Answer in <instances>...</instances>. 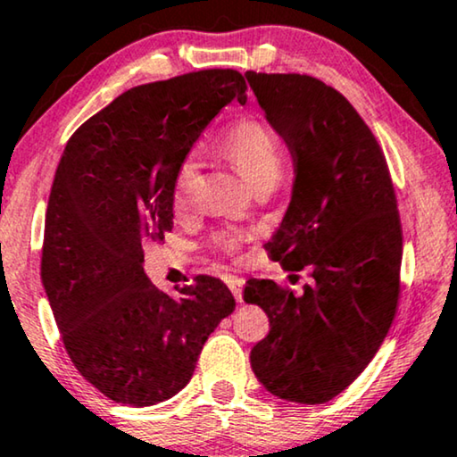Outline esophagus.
<instances>
[{"label": "esophagus", "mask_w": 457, "mask_h": 457, "mask_svg": "<svg viewBox=\"0 0 457 457\" xmlns=\"http://www.w3.org/2000/svg\"><path fill=\"white\" fill-rule=\"evenodd\" d=\"M227 285H228V289L233 291L237 303H243V278H239V277H228V278H227Z\"/></svg>", "instance_id": "1"}]
</instances>
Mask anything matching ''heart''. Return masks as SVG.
I'll use <instances>...</instances> for the list:
<instances>
[{
	"mask_svg": "<svg viewBox=\"0 0 457 457\" xmlns=\"http://www.w3.org/2000/svg\"><path fill=\"white\" fill-rule=\"evenodd\" d=\"M222 149L253 189L264 183H277L280 170H283V145H280L278 137L266 124L253 120V118L235 122L222 137ZM197 179L199 162L195 155H187L179 164L177 177H174V208H185L193 189H195ZM218 243L222 247H233V239L228 235L218 237Z\"/></svg>",
	"mask_w": 457,
	"mask_h": 457,
	"instance_id": "b5f03b06",
	"label": "heart"
}]
</instances>
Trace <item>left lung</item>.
<instances>
[{
  "instance_id": "left-lung-1",
  "label": "left lung",
  "mask_w": 457,
  "mask_h": 457,
  "mask_svg": "<svg viewBox=\"0 0 457 457\" xmlns=\"http://www.w3.org/2000/svg\"><path fill=\"white\" fill-rule=\"evenodd\" d=\"M245 77L295 164L289 208L266 249L291 277L312 274L302 295L247 280L243 299L270 320L249 361L272 395L324 403L370 364L395 316V191L377 139L339 91L305 74Z\"/></svg>"
}]
</instances>
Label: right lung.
Segmentation results:
<instances>
[{"label":"right lung","mask_w":457,"mask_h":457,"mask_svg":"<svg viewBox=\"0 0 457 457\" xmlns=\"http://www.w3.org/2000/svg\"><path fill=\"white\" fill-rule=\"evenodd\" d=\"M237 71L135 87L66 143L49 193L41 280L72 364L112 402L145 408L183 389L235 297L197 277L168 295L143 272L145 239L172 230V189L224 105L247 102Z\"/></svg>","instance_id":"obj_1"}]
</instances>
